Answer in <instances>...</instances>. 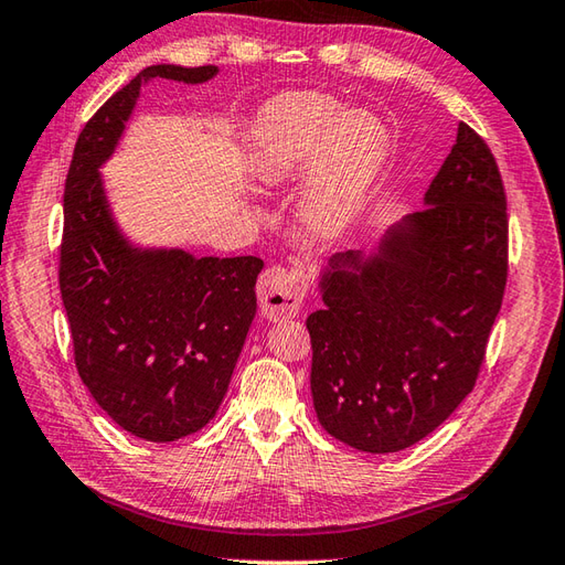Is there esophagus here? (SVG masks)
Returning <instances> with one entry per match:
<instances>
[{
    "label": "esophagus",
    "instance_id": "esophagus-1",
    "mask_svg": "<svg viewBox=\"0 0 565 565\" xmlns=\"http://www.w3.org/2000/svg\"><path fill=\"white\" fill-rule=\"evenodd\" d=\"M302 280L295 270L270 266L258 278V305L263 317L287 319L299 315L302 309Z\"/></svg>",
    "mask_w": 565,
    "mask_h": 565
}]
</instances>
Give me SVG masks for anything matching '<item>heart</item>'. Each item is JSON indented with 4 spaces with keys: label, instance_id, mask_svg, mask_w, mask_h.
<instances>
[{
    "label": "heart",
    "instance_id": "heart-1",
    "mask_svg": "<svg viewBox=\"0 0 565 565\" xmlns=\"http://www.w3.org/2000/svg\"><path fill=\"white\" fill-rule=\"evenodd\" d=\"M392 135L365 108L345 110L315 92L282 94L258 110L248 135V169L263 188L311 171L299 220L319 239L345 232L382 177Z\"/></svg>",
    "mask_w": 565,
    "mask_h": 565
}]
</instances>
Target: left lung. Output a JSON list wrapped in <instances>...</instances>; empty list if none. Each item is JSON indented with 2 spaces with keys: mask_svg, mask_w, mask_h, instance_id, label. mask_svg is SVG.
Returning <instances> with one entry per match:
<instances>
[{
  "mask_svg": "<svg viewBox=\"0 0 565 565\" xmlns=\"http://www.w3.org/2000/svg\"><path fill=\"white\" fill-rule=\"evenodd\" d=\"M423 205L370 254H333L319 275L323 309L307 319L317 418L360 452H398L452 416L503 302L505 188L469 125Z\"/></svg>",
  "mask_w": 565,
  "mask_h": 565,
  "instance_id": "8db88e82",
  "label": "left lung"
}]
</instances>
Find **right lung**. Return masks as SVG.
I'll return each instance as SVG.
<instances>
[{
  "mask_svg": "<svg viewBox=\"0 0 565 565\" xmlns=\"http://www.w3.org/2000/svg\"><path fill=\"white\" fill-rule=\"evenodd\" d=\"M215 65H152L84 125L65 183L60 292L74 362L122 430L173 443L215 418L256 317V256L195 258L137 246L118 227L102 167L152 79L203 84Z\"/></svg>",
  "mask_w": 565,
  "mask_h": 565,
  "instance_id": "obj_1",
  "label": "right lung"
}]
</instances>
